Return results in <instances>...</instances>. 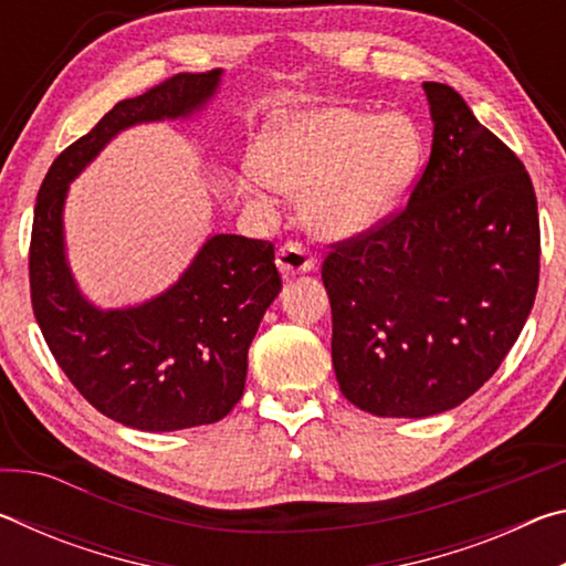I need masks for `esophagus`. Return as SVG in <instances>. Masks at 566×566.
Listing matches in <instances>:
<instances>
[{"label": "esophagus", "mask_w": 566, "mask_h": 566, "mask_svg": "<svg viewBox=\"0 0 566 566\" xmlns=\"http://www.w3.org/2000/svg\"><path fill=\"white\" fill-rule=\"evenodd\" d=\"M276 266L284 276H294V274H310L317 266V256H314L310 249L296 244V242H286L280 247L276 252Z\"/></svg>", "instance_id": "34e87169"}]
</instances>
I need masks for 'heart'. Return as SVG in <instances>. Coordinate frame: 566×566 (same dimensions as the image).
<instances>
[{
    "mask_svg": "<svg viewBox=\"0 0 566 566\" xmlns=\"http://www.w3.org/2000/svg\"><path fill=\"white\" fill-rule=\"evenodd\" d=\"M421 134L407 114L349 107L290 109L264 124L244 191L302 197V219L322 239L359 237L395 212L417 177Z\"/></svg>",
    "mask_w": 566,
    "mask_h": 566,
    "instance_id": "b5f03b06",
    "label": "heart"
}]
</instances>
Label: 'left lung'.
<instances>
[{
	"mask_svg": "<svg viewBox=\"0 0 566 566\" xmlns=\"http://www.w3.org/2000/svg\"><path fill=\"white\" fill-rule=\"evenodd\" d=\"M421 90L432 155L407 209L322 266L339 389L377 417H432L472 397L514 347L539 284L524 165L459 92Z\"/></svg>",
	"mask_w": 566,
	"mask_h": 566,
	"instance_id": "1",
	"label": "left lung"
}]
</instances>
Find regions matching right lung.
<instances>
[{
  "mask_svg": "<svg viewBox=\"0 0 566 566\" xmlns=\"http://www.w3.org/2000/svg\"><path fill=\"white\" fill-rule=\"evenodd\" d=\"M222 70L177 74L124 99L46 171L34 207L30 284L34 317L80 395L139 432L214 424L242 399L247 352L282 292L274 247L209 234L175 284L127 306H99L80 290L66 256L70 185L137 124L191 122L222 87Z\"/></svg>",
  "mask_w": 566,
  "mask_h": 566,
  "instance_id": "obj_1",
  "label": "right lung"
}]
</instances>
